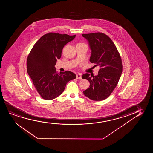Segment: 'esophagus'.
Wrapping results in <instances>:
<instances>
[{"label": "esophagus", "instance_id": "esophagus-1", "mask_svg": "<svg viewBox=\"0 0 153 153\" xmlns=\"http://www.w3.org/2000/svg\"><path fill=\"white\" fill-rule=\"evenodd\" d=\"M82 74L78 73L76 75V78L77 79H82Z\"/></svg>", "mask_w": 153, "mask_h": 153}]
</instances>
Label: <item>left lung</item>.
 <instances>
[{
    "label": "left lung",
    "mask_w": 153,
    "mask_h": 153,
    "mask_svg": "<svg viewBox=\"0 0 153 153\" xmlns=\"http://www.w3.org/2000/svg\"><path fill=\"white\" fill-rule=\"evenodd\" d=\"M91 50L90 62L99 66L98 75L82 76L90 82L89 87L83 91L85 96L94 101L105 100L113 92L122 72V59L113 41L106 34L97 32L83 34Z\"/></svg>",
    "instance_id": "8db88e82"
}]
</instances>
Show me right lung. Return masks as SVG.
Instances as JSON below:
<instances>
[{
	"label": "right lung",
	"instance_id": "1",
	"mask_svg": "<svg viewBox=\"0 0 153 153\" xmlns=\"http://www.w3.org/2000/svg\"><path fill=\"white\" fill-rule=\"evenodd\" d=\"M75 36L53 32L46 34L36 42L27 56V74L38 93L45 100L57 98L63 92L67 82L76 77L71 71L59 73L55 68L64 46Z\"/></svg>",
	"mask_w": 153,
	"mask_h": 153
}]
</instances>
